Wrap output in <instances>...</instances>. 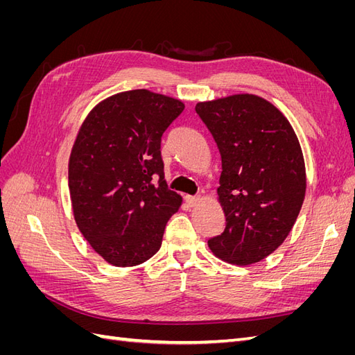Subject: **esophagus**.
I'll return each mask as SVG.
<instances>
[{"label":"esophagus","mask_w":355,"mask_h":355,"mask_svg":"<svg viewBox=\"0 0 355 355\" xmlns=\"http://www.w3.org/2000/svg\"><path fill=\"white\" fill-rule=\"evenodd\" d=\"M185 201H187V204L189 207H194V206H197V204L201 201V198L198 197V196H187L185 197Z\"/></svg>","instance_id":"1"}]
</instances>
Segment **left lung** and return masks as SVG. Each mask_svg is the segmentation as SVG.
<instances>
[{
    "label": "left lung",
    "mask_w": 355,
    "mask_h": 355,
    "mask_svg": "<svg viewBox=\"0 0 355 355\" xmlns=\"http://www.w3.org/2000/svg\"><path fill=\"white\" fill-rule=\"evenodd\" d=\"M220 158L218 196L227 225L209 240L219 259L252 265L278 249L292 231L306 189L297 136L272 103L234 94L196 106Z\"/></svg>",
    "instance_id": "8db88e82"
}]
</instances>
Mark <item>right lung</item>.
Returning a JSON list of instances; mask_svg holds the SVG:
<instances>
[{"mask_svg":"<svg viewBox=\"0 0 355 355\" xmlns=\"http://www.w3.org/2000/svg\"><path fill=\"white\" fill-rule=\"evenodd\" d=\"M184 110L164 94L123 92L96 105L75 139L68 170L73 218L93 250L114 266L153 257L180 207L159 149Z\"/></svg>","mask_w":355,"mask_h":355,"instance_id":"add662e5","label":"right lung"}]
</instances>
